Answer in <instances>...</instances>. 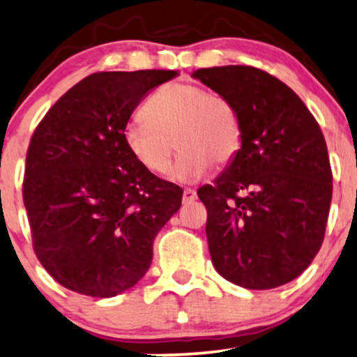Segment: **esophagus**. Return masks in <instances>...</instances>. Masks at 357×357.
Wrapping results in <instances>:
<instances>
[{"instance_id":"34e87169","label":"esophagus","mask_w":357,"mask_h":357,"mask_svg":"<svg viewBox=\"0 0 357 357\" xmlns=\"http://www.w3.org/2000/svg\"><path fill=\"white\" fill-rule=\"evenodd\" d=\"M182 197H183V201H185V203H190V201H194L197 197V194H196V190L194 189H190V187H187V189H183V194H182Z\"/></svg>"}]
</instances>
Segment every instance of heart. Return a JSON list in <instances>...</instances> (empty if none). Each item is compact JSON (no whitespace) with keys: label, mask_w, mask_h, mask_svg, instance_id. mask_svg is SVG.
<instances>
[{"label":"heart","mask_w":357,"mask_h":357,"mask_svg":"<svg viewBox=\"0 0 357 357\" xmlns=\"http://www.w3.org/2000/svg\"><path fill=\"white\" fill-rule=\"evenodd\" d=\"M143 119L123 128L128 153L144 170L161 175L172 168L177 182H196L216 165L225 167L242 146L237 109L227 98L194 82H172L154 91L141 108Z\"/></svg>","instance_id":"1"}]
</instances>
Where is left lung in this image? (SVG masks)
<instances>
[{
	"label": "left lung",
	"instance_id": "1",
	"mask_svg": "<svg viewBox=\"0 0 357 357\" xmlns=\"http://www.w3.org/2000/svg\"><path fill=\"white\" fill-rule=\"evenodd\" d=\"M192 75L229 99L242 125L237 156L197 190L213 264L241 287H280L310 266L325 238L332 168L321 128L264 70L229 65Z\"/></svg>",
	"mask_w": 357,
	"mask_h": 357
}]
</instances>
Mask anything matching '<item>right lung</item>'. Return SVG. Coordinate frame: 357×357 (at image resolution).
I'll use <instances>...</instances> for the list:
<instances>
[{
  "label": "right lung",
  "instance_id": "add662e5",
  "mask_svg": "<svg viewBox=\"0 0 357 357\" xmlns=\"http://www.w3.org/2000/svg\"><path fill=\"white\" fill-rule=\"evenodd\" d=\"M175 70L98 72L68 89L36 127L24 204L32 245L60 285L91 297L134 287L151 266L153 241L178 211L182 189L128 153L132 112Z\"/></svg>",
  "mask_w": 357,
  "mask_h": 357
}]
</instances>
